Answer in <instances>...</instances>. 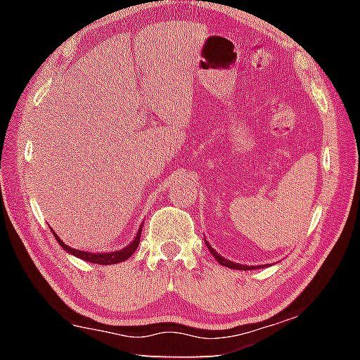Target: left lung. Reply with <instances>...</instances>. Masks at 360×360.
Masks as SVG:
<instances>
[{"mask_svg":"<svg viewBox=\"0 0 360 360\" xmlns=\"http://www.w3.org/2000/svg\"><path fill=\"white\" fill-rule=\"evenodd\" d=\"M206 246H208V249H210V252L214 255L216 257V260L219 262V264L221 265H224V266H229V268H235V270H249V266H246V265H240V264H233V262H230V260H227V259H224V257H221V255H219L214 249H212L208 243H206ZM252 268V266H251Z\"/></svg>","mask_w":360,"mask_h":360,"instance_id":"obj_1","label":"left lung"}]
</instances>
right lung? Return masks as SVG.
Listing matches in <instances>:
<instances>
[{
    "mask_svg": "<svg viewBox=\"0 0 360 360\" xmlns=\"http://www.w3.org/2000/svg\"><path fill=\"white\" fill-rule=\"evenodd\" d=\"M141 230L143 227H139L138 230V235L135 236V240H133L129 246L120 249V251H115V252H106V254H92V252H84V251H77V249H72L70 246H66L65 243L58 238V236L53 233L56 236V240L58 241V245L62 246L65 251H68L70 254L76 255L79 259H84L87 262H92V264H98V265H112V264H119V262H124L130 257V255L136 251V248L139 245V236H141Z\"/></svg>",
    "mask_w": 360,
    "mask_h": 360,
    "instance_id": "add662e5",
    "label": "right lung"
}]
</instances>
